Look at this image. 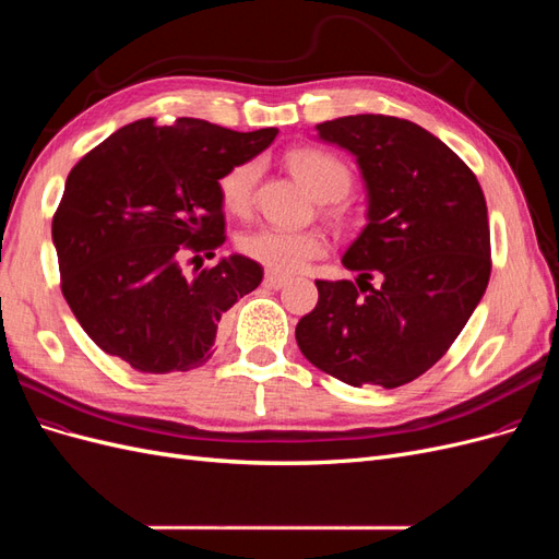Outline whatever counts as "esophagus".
Instances as JSON below:
<instances>
[{"mask_svg": "<svg viewBox=\"0 0 559 559\" xmlns=\"http://www.w3.org/2000/svg\"><path fill=\"white\" fill-rule=\"evenodd\" d=\"M286 282H289V280L282 277V275H275V273H265V280H263V284L267 286V289H282Z\"/></svg>", "mask_w": 559, "mask_h": 559, "instance_id": "34e87169", "label": "esophagus"}]
</instances>
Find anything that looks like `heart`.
Wrapping results in <instances>:
<instances>
[{"label": "heart", "instance_id": "obj_1", "mask_svg": "<svg viewBox=\"0 0 559 559\" xmlns=\"http://www.w3.org/2000/svg\"><path fill=\"white\" fill-rule=\"evenodd\" d=\"M292 173L317 200H337L349 189V170L343 160H337L324 151L298 148L286 158ZM259 179V163L245 160L218 179V195L224 207L233 214H245L251 207L253 189ZM240 251L247 259L261 263L275 275H292L306 267L312 259L326 251L329 242L317 230H284V228H253L247 230L240 242Z\"/></svg>", "mask_w": 559, "mask_h": 559}]
</instances>
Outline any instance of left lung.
<instances>
[{
  "instance_id": "1",
  "label": "left lung",
  "mask_w": 559,
  "mask_h": 559,
  "mask_svg": "<svg viewBox=\"0 0 559 559\" xmlns=\"http://www.w3.org/2000/svg\"><path fill=\"white\" fill-rule=\"evenodd\" d=\"M317 140L354 156L368 207L343 257L357 284L317 280L319 300L298 321L296 343L345 384L413 382L443 357L487 289L483 189L450 146L405 118L343 116L319 123ZM373 272L380 287L367 282Z\"/></svg>"
}]
</instances>
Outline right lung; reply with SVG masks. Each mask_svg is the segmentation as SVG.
Wrapping results in <instances>:
<instances>
[{
    "instance_id": "add662e5",
    "label": "right lung",
    "mask_w": 559,
    "mask_h": 559,
    "mask_svg": "<svg viewBox=\"0 0 559 559\" xmlns=\"http://www.w3.org/2000/svg\"><path fill=\"white\" fill-rule=\"evenodd\" d=\"M277 132L142 118L72 167L53 245L62 296L99 349L154 376L212 359L222 317L257 289L263 267L230 253L189 277L181 259L224 245L218 179Z\"/></svg>"
}]
</instances>
